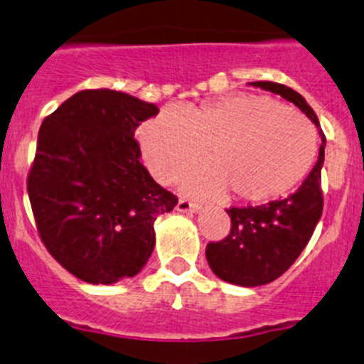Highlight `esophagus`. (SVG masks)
<instances>
[{"mask_svg": "<svg viewBox=\"0 0 364 364\" xmlns=\"http://www.w3.org/2000/svg\"><path fill=\"white\" fill-rule=\"evenodd\" d=\"M176 211H180V213H198V211H200V205H198L197 202L188 200V198H180V200L176 202Z\"/></svg>", "mask_w": 364, "mask_h": 364, "instance_id": "1", "label": "esophagus"}]
</instances>
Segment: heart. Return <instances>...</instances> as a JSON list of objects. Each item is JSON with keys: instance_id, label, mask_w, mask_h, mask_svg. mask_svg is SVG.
I'll return each instance as SVG.
<instances>
[{"instance_id": "b5f03b06", "label": "heart", "mask_w": 364, "mask_h": 364, "mask_svg": "<svg viewBox=\"0 0 364 364\" xmlns=\"http://www.w3.org/2000/svg\"><path fill=\"white\" fill-rule=\"evenodd\" d=\"M138 144L160 182H171L204 153L210 166L188 173L182 188L208 197L230 191L240 202H268L290 193L317 153V138L301 112L246 92L180 111L162 109L140 127Z\"/></svg>"}]
</instances>
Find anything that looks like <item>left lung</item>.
Segmentation results:
<instances>
[{
    "label": "left lung",
    "instance_id": "left-lung-1",
    "mask_svg": "<svg viewBox=\"0 0 364 364\" xmlns=\"http://www.w3.org/2000/svg\"><path fill=\"white\" fill-rule=\"evenodd\" d=\"M250 85L260 87L297 105L319 129L321 147L317 164L294 195L255 208L226 210L231 218L230 235L205 247V259L215 275L246 288L268 284L281 277L311 239L323 215L321 169L326 146L319 118L297 91L273 82H250Z\"/></svg>",
    "mask_w": 364,
    "mask_h": 364
}]
</instances>
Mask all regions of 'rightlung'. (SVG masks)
Wrapping results in <instances>:
<instances>
[{
    "mask_svg": "<svg viewBox=\"0 0 364 364\" xmlns=\"http://www.w3.org/2000/svg\"><path fill=\"white\" fill-rule=\"evenodd\" d=\"M149 102L87 89L45 118L27 191L50 255L89 284L134 277L154 247V220L178 198L140 164L134 131Z\"/></svg>",
    "mask_w": 364,
    "mask_h": 364,
    "instance_id": "1",
    "label": "right lung"
}]
</instances>
